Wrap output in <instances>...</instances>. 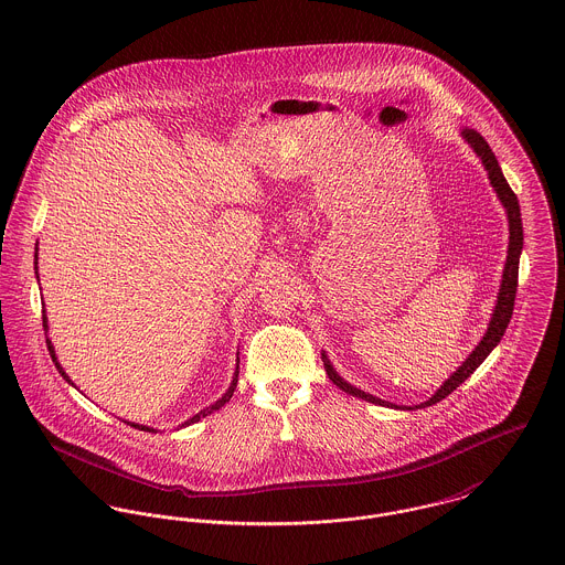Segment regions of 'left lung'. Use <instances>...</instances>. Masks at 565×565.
I'll return each instance as SVG.
<instances>
[{"label":"left lung","mask_w":565,"mask_h":565,"mask_svg":"<svg viewBox=\"0 0 565 565\" xmlns=\"http://www.w3.org/2000/svg\"><path fill=\"white\" fill-rule=\"evenodd\" d=\"M461 137L466 139V143L477 152V157L483 162L484 171H487V178L500 200V204L504 206V213H507V222H509V247H507V260H504V269H502V280H500V289H498V300H495V307H493V313H491V320L489 326L484 330L483 339L479 341V345L470 352V356L457 367V372L450 374L448 381H444V385L426 401V403L415 404V406H398V404L385 403L367 392H361L359 387L350 385L348 381H343L337 370L332 367L330 359L326 356V352H322L323 367H326V374L328 379L345 394L354 396V398H361V401H367L372 404H381V406H396V408H424V406H430V404H437L439 401H444L448 394H452L463 381L470 379V374H475V370L483 363L484 359L489 356V352L500 343L509 320L513 316V302H515V291H518V267H520V254H522V245H524V235H522V217H520V204H518V198L515 193L511 191L509 182L504 180L502 175V169L495 161L491 148L487 146L483 137L472 130V128H463L461 130Z\"/></svg>","instance_id":"obj_1"}]
</instances>
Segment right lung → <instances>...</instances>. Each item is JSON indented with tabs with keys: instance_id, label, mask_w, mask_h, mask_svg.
I'll list each match as a JSON object with an SVG mask.
<instances>
[{
	"instance_id": "right-lung-1",
	"label": "right lung",
	"mask_w": 565,
	"mask_h": 565,
	"mask_svg": "<svg viewBox=\"0 0 565 565\" xmlns=\"http://www.w3.org/2000/svg\"><path fill=\"white\" fill-rule=\"evenodd\" d=\"M39 245V243H36ZM39 263V247H36V252H34V265ZM34 269H39V267H34ZM36 278H39V271H36ZM43 328H45V332H47V316H45V311H43ZM47 350H50V354H52V361H54V365H56V370L61 372V376L70 383V385H74L72 383V379H70V374L63 370V365L58 363V356H56V350H54V345H52V341H50V337H47ZM237 381H239V363H237V370H235V376H233V383H231V387L226 390V394L217 401V403L211 404V406H206V408H202L200 413H195L193 417H189L182 426H189V424H195V422H200V417H206V415H211V413H215V411H220L224 404L228 403L231 398H233V394H235V387H237ZM126 424H130V426H135V428H139V430H148V433H157V428H152V426H146V424H135V422H126Z\"/></svg>"
}]
</instances>
